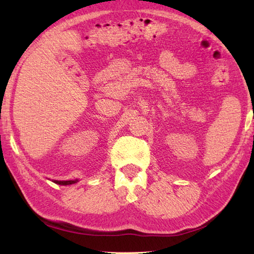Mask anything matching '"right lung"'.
Instances as JSON below:
<instances>
[{"label": "right lung", "instance_id": "add662e5", "mask_svg": "<svg viewBox=\"0 0 254 254\" xmlns=\"http://www.w3.org/2000/svg\"><path fill=\"white\" fill-rule=\"evenodd\" d=\"M58 185H63V186H66V185H72V183L77 182V180H68V181H55Z\"/></svg>", "mask_w": 254, "mask_h": 254}]
</instances>
